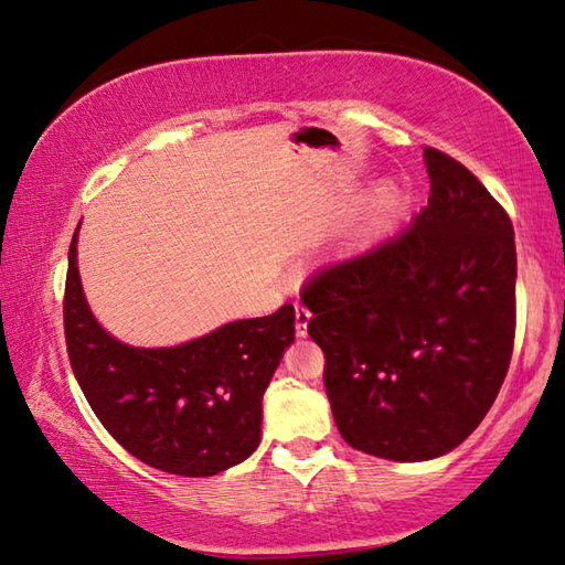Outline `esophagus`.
I'll use <instances>...</instances> for the list:
<instances>
[{"mask_svg":"<svg viewBox=\"0 0 565 565\" xmlns=\"http://www.w3.org/2000/svg\"><path fill=\"white\" fill-rule=\"evenodd\" d=\"M308 322H310V310L303 303H296V334L308 332Z\"/></svg>","mask_w":565,"mask_h":565,"instance_id":"34e87169","label":"esophagus"}]
</instances>
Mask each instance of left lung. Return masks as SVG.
I'll return each mask as SVG.
<instances>
[{"mask_svg":"<svg viewBox=\"0 0 565 565\" xmlns=\"http://www.w3.org/2000/svg\"><path fill=\"white\" fill-rule=\"evenodd\" d=\"M431 194L401 233L303 286L350 447L391 461L451 451L508 376L518 252L508 211L451 154L425 148Z\"/></svg>","mask_w":565,"mask_h":565,"instance_id":"1","label":"left lung"}]
</instances>
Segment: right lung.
Returning a JSON list of instances; mask_svg holds the SVG:
<instances>
[{
  "mask_svg": "<svg viewBox=\"0 0 565 565\" xmlns=\"http://www.w3.org/2000/svg\"><path fill=\"white\" fill-rule=\"evenodd\" d=\"M72 237L63 322L72 374L106 431L164 473L206 478L257 449L262 395L294 342V306L170 350L106 334L84 301Z\"/></svg>",
  "mask_w": 565,
  "mask_h": 565,
  "instance_id": "right-lung-1",
  "label": "right lung"
}]
</instances>
